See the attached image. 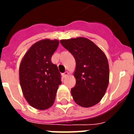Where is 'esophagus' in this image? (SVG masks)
I'll return each mask as SVG.
<instances>
[{"instance_id":"1","label":"esophagus","mask_w":134,"mask_h":134,"mask_svg":"<svg viewBox=\"0 0 134 134\" xmlns=\"http://www.w3.org/2000/svg\"><path fill=\"white\" fill-rule=\"evenodd\" d=\"M68 72H67V71H66L65 72H64L63 74H62V76H63L64 78L66 77V76H68Z\"/></svg>"}]
</instances>
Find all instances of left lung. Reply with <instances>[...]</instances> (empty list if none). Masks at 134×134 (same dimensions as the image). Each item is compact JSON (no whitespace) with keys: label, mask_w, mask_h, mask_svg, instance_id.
I'll return each mask as SVG.
<instances>
[{"label":"left lung","mask_w":134,"mask_h":134,"mask_svg":"<svg viewBox=\"0 0 134 134\" xmlns=\"http://www.w3.org/2000/svg\"><path fill=\"white\" fill-rule=\"evenodd\" d=\"M76 60V85L71 94L78 105L92 107L103 97L109 85V68L107 57L93 41L85 37L60 41Z\"/></svg>","instance_id":"left-lung-1"}]
</instances>
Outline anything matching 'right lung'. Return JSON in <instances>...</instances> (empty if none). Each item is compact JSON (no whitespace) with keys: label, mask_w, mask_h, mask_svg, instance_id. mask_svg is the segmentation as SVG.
<instances>
[{"label":"right lung","mask_w":134,"mask_h":134,"mask_svg":"<svg viewBox=\"0 0 134 134\" xmlns=\"http://www.w3.org/2000/svg\"><path fill=\"white\" fill-rule=\"evenodd\" d=\"M58 45V40L37 41L27 51L20 64L19 80L23 95L28 103L37 109H47L54 104L62 84L58 66L52 62Z\"/></svg>","instance_id":"right-lung-1"}]
</instances>
